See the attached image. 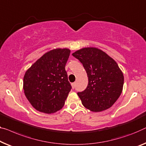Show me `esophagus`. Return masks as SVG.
I'll return each instance as SVG.
<instances>
[{"label": "esophagus", "instance_id": "obj_1", "mask_svg": "<svg viewBox=\"0 0 146 146\" xmlns=\"http://www.w3.org/2000/svg\"><path fill=\"white\" fill-rule=\"evenodd\" d=\"M75 84H76L75 82H73V83H71V86H72V88H75Z\"/></svg>", "mask_w": 146, "mask_h": 146}]
</instances>
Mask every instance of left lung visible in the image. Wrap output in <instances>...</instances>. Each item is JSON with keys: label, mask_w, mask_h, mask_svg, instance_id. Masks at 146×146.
<instances>
[{"label": "left lung", "mask_w": 146, "mask_h": 146, "mask_svg": "<svg viewBox=\"0 0 146 146\" xmlns=\"http://www.w3.org/2000/svg\"><path fill=\"white\" fill-rule=\"evenodd\" d=\"M82 64L88 84L77 92L82 104L94 112L108 110L117 100L123 90L124 76L116 62L97 48H84L72 54Z\"/></svg>", "instance_id": "obj_1"}]
</instances>
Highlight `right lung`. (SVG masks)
I'll use <instances>...</instances> for the list:
<instances>
[{
	"instance_id": "1",
	"label": "right lung",
	"mask_w": 146,
	"mask_h": 146,
	"mask_svg": "<svg viewBox=\"0 0 146 146\" xmlns=\"http://www.w3.org/2000/svg\"><path fill=\"white\" fill-rule=\"evenodd\" d=\"M70 50L56 48L46 52L26 71L23 90L33 107L53 113L65 104L71 89L65 69Z\"/></svg>"
}]
</instances>
